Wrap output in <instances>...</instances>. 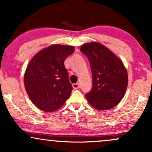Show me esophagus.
Instances as JSON below:
<instances>
[{
    "instance_id": "esophagus-1",
    "label": "esophagus",
    "mask_w": 152,
    "mask_h": 152,
    "mask_svg": "<svg viewBox=\"0 0 152 152\" xmlns=\"http://www.w3.org/2000/svg\"><path fill=\"white\" fill-rule=\"evenodd\" d=\"M79 87H80V84L78 83H74V84H73V88H74V89H78Z\"/></svg>"
}]
</instances>
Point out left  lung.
I'll list each match as a JSON object with an SVG mask.
<instances>
[{"label": "left lung", "instance_id": "obj_1", "mask_svg": "<svg viewBox=\"0 0 152 152\" xmlns=\"http://www.w3.org/2000/svg\"><path fill=\"white\" fill-rule=\"evenodd\" d=\"M80 50L89 61L92 73L91 91L85 95L87 101L98 110L115 107L124 96L128 85V74L123 62L98 42L85 43Z\"/></svg>", "mask_w": 152, "mask_h": 152}]
</instances>
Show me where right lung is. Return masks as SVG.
Returning a JSON list of instances; mask_svg holds the SVG:
<instances>
[{
	"label": "right lung",
	"mask_w": 152,
	"mask_h": 152,
	"mask_svg": "<svg viewBox=\"0 0 152 152\" xmlns=\"http://www.w3.org/2000/svg\"><path fill=\"white\" fill-rule=\"evenodd\" d=\"M74 47L54 44L43 48L33 57L24 74V85L29 98L36 107L53 112L65 104L73 87L65 59Z\"/></svg>",
	"instance_id": "obj_1"
}]
</instances>
